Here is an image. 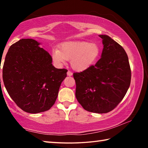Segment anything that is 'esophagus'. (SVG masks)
<instances>
[{"mask_svg": "<svg viewBox=\"0 0 148 148\" xmlns=\"http://www.w3.org/2000/svg\"><path fill=\"white\" fill-rule=\"evenodd\" d=\"M67 76H72V72H71V71H68L67 72Z\"/></svg>", "mask_w": 148, "mask_h": 148, "instance_id": "esophagus-1", "label": "esophagus"}]
</instances>
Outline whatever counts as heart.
<instances>
[{
  "label": "heart",
  "mask_w": 148,
  "mask_h": 148,
  "mask_svg": "<svg viewBox=\"0 0 148 148\" xmlns=\"http://www.w3.org/2000/svg\"><path fill=\"white\" fill-rule=\"evenodd\" d=\"M101 52V47L97 43L68 41L60 45L59 49H52L51 58L57 66H62L66 63V60H70L72 69L77 71H83L98 60Z\"/></svg>",
  "instance_id": "obj_1"
}]
</instances>
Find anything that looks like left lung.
<instances>
[{"mask_svg":"<svg viewBox=\"0 0 148 148\" xmlns=\"http://www.w3.org/2000/svg\"><path fill=\"white\" fill-rule=\"evenodd\" d=\"M101 58L81 72L74 73L76 97L88 112L104 114L122 101L129 88L131 71L125 49L108 35L101 34Z\"/></svg>","mask_w":148,"mask_h":148,"instance_id":"obj_1","label":"left lung"}]
</instances>
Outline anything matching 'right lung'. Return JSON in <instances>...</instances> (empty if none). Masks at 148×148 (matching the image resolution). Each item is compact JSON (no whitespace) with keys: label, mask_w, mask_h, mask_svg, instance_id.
Listing matches in <instances>:
<instances>
[{"label":"right lung","mask_w":148,"mask_h":148,"mask_svg":"<svg viewBox=\"0 0 148 148\" xmlns=\"http://www.w3.org/2000/svg\"><path fill=\"white\" fill-rule=\"evenodd\" d=\"M41 43L31 38L12 44L2 69L8 93L23 111L37 114L49 110L58 96L67 70L56 69Z\"/></svg>","instance_id":"1"}]
</instances>
